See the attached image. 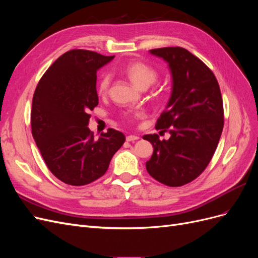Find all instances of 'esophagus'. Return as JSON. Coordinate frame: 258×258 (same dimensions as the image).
<instances>
[{"label": "esophagus", "mask_w": 258, "mask_h": 258, "mask_svg": "<svg viewBox=\"0 0 258 258\" xmlns=\"http://www.w3.org/2000/svg\"><path fill=\"white\" fill-rule=\"evenodd\" d=\"M126 140H127V142H135V141H137V140H139V137L131 135V136H127Z\"/></svg>", "instance_id": "34e87169"}]
</instances>
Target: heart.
I'll list each match as a JSON object with an SVG mask.
<instances>
[{
	"mask_svg": "<svg viewBox=\"0 0 258 258\" xmlns=\"http://www.w3.org/2000/svg\"><path fill=\"white\" fill-rule=\"evenodd\" d=\"M123 73L135 86L140 89H146L157 80V72L144 62L134 61L130 62L123 69ZM111 84V75L104 73L100 77L98 83V92L100 95H105Z\"/></svg>",
	"mask_w": 258,
	"mask_h": 258,
	"instance_id": "1",
	"label": "heart"
}]
</instances>
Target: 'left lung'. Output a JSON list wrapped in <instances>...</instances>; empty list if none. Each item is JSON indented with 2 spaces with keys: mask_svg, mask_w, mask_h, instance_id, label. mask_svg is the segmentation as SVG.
Wrapping results in <instances>:
<instances>
[{
  "mask_svg": "<svg viewBox=\"0 0 258 258\" xmlns=\"http://www.w3.org/2000/svg\"><path fill=\"white\" fill-rule=\"evenodd\" d=\"M165 60L172 77L171 96L156 123L171 135L144 140L154 147L146 170L158 182L182 186L198 177L212 159L224 126L221 89L213 72L199 58L182 47L152 49Z\"/></svg>",
  "mask_w": 258,
  "mask_h": 258,
  "instance_id": "8db88e82",
  "label": "left lung"
}]
</instances>
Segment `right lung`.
Masks as SVG:
<instances>
[{
	"mask_svg": "<svg viewBox=\"0 0 258 258\" xmlns=\"http://www.w3.org/2000/svg\"><path fill=\"white\" fill-rule=\"evenodd\" d=\"M113 59L90 50H70L37 84L32 136L50 172L66 184L82 186L102 176L126 140L112 128L95 140L87 127L88 112L99 103L97 71Z\"/></svg>",
	"mask_w": 258,
	"mask_h": 258,
	"instance_id": "1",
	"label": "right lung"
}]
</instances>
